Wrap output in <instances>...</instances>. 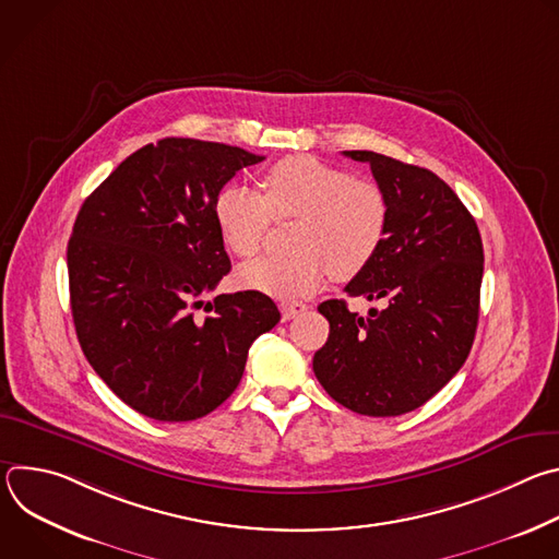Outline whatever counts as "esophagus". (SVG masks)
Returning a JSON list of instances; mask_svg holds the SVG:
<instances>
[{
    "instance_id": "obj_1",
    "label": "esophagus",
    "mask_w": 559,
    "mask_h": 559,
    "mask_svg": "<svg viewBox=\"0 0 559 559\" xmlns=\"http://www.w3.org/2000/svg\"><path fill=\"white\" fill-rule=\"evenodd\" d=\"M305 309H307V305H305V302H300V300H285V302H281L283 321H289V318H294V316L302 313Z\"/></svg>"
}]
</instances>
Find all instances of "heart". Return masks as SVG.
I'll return each instance as SVG.
<instances>
[{
  "label": "heart",
  "instance_id": "obj_1",
  "mask_svg": "<svg viewBox=\"0 0 559 559\" xmlns=\"http://www.w3.org/2000/svg\"><path fill=\"white\" fill-rule=\"evenodd\" d=\"M216 229L236 257L261 250L272 218H298L289 257H263L238 270V285L292 300L323 287L332 274L352 281L380 252L389 203L380 186L352 179L343 168L296 154L276 162L263 177V194L225 183L212 203Z\"/></svg>",
  "mask_w": 559,
  "mask_h": 559
}]
</instances>
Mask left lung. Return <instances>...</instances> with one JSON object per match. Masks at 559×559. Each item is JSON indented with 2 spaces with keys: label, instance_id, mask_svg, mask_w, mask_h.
<instances>
[{
  "label": "left lung",
  "instance_id": "1",
  "mask_svg": "<svg viewBox=\"0 0 559 559\" xmlns=\"http://www.w3.org/2000/svg\"><path fill=\"white\" fill-rule=\"evenodd\" d=\"M345 156L369 164L389 203L384 243L345 292L384 307L362 318L338 298L318 305L330 336L313 354V373L356 414L401 416L436 395L471 352L483 238L457 194L431 170L369 150Z\"/></svg>",
  "mask_w": 559,
  "mask_h": 559
}]
</instances>
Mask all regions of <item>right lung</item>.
Returning <instances> with one entry per match:
<instances>
[{
  "label": "right lung",
  "instance_id": "right-lung-1",
  "mask_svg": "<svg viewBox=\"0 0 559 559\" xmlns=\"http://www.w3.org/2000/svg\"><path fill=\"white\" fill-rule=\"evenodd\" d=\"M265 156L168 136L132 152L84 201L68 241L79 345L134 412L162 423L207 416L241 382L252 343L281 311L259 292L203 296L229 272L216 192Z\"/></svg>",
  "mask_w": 559,
  "mask_h": 559
}]
</instances>
